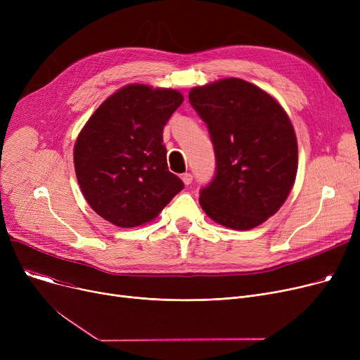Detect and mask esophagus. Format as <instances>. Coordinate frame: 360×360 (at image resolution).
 <instances>
[{
	"mask_svg": "<svg viewBox=\"0 0 360 360\" xmlns=\"http://www.w3.org/2000/svg\"><path fill=\"white\" fill-rule=\"evenodd\" d=\"M181 178H182V181H184V184H185V185H190V184L193 182V175H191V174H188V172H186V174H184Z\"/></svg>",
	"mask_w": 360,
	"mask_h": 360,
	"instance_id": "esophagus-1",
	"label": "esophagus"
}]
</instances>
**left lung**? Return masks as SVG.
<instances>
[{
	"label": "left lung",
	"instance_id": "obj_1",
	"mask_svg": "<svg viewBox=\"0 0 360 360\" xmlns=\"http://www.w3.org/2000/svg\"><path fill=\"white\" fill-rule=\"evenodd\" d=\"M213 143L216 172L200 190L216 223L248 231L286 201L297 170V143L283 108L259 87L224 79L188 94Z\"/></svg>",
	"mask_w": 360,
	"mask_h": 360
}]
</instances>
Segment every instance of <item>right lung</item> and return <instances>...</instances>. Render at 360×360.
<instances>
[{"mask_svg": "<svg viewBox=\"0 0 360 360\" xmlns=\"http://www.w3.org/2000/svg\"><path fill=\"white\" fill-rule=\"evenodd\" d=\"M184 102L172 89L131 84L108 98L74 146L75 175L91 209L120 228L153 220L184 190L169 172L163 128Z\"/></svg>", "mask_w": 360, "mask_h": 360, "instance_id": "1", "label": "right lung"}]
</instances>
